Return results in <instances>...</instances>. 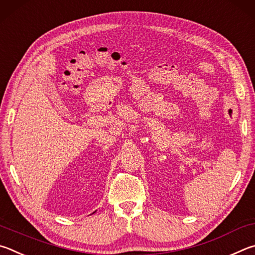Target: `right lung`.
Instances as JSON below:
<instances>
[{"label": "right lung", "instance_id": "right-lung-1", "mask_svg": "<svg viewBox=\"0 0 255 255\" xmlns=\"http://www.w3.org/2000/svg\"><path fill=\"white\" fill-rule=\"evenodd\" d=\"M94 213H95V212H94ZM94 213H93V214H94Z\"/></svg>", "mask_w": 255, "mask_h": 255}]
</instances>
